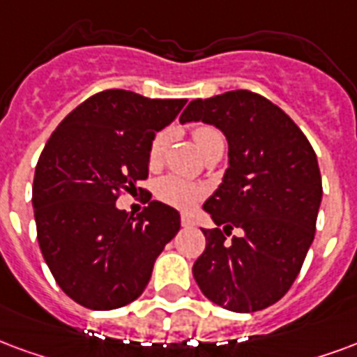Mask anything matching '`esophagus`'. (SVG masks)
I'll use <instances>...</instances> for the list:
<instances>
[{
  "mask_svg": "<svg viewBox=\"0 0 357 357\" xmlns=\"http://www.w3.org/2000/svg\"><path fill=\"white\" fill-rule=\"evenodd\" d=\"M181 225L183 227H191L192 225V219L189 215H181Z\"/></svg>",
  "mask_w": 357,
  "mask_h": 357,
  "instance_id": "34e87169",
  "label": "esophagus"
}]
</instances>
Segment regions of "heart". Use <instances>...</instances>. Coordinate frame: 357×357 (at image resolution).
I'll return each instance as SVG.
<instances>
[{"mask_svg":"<svg viewBox=\"0 0 357 357\" xmlns=\"http://www.w3.org/2000/svg\"><path fill=\"white\" fill-rule=\"evenodd\" d=\"M192 138H195V144L199 145V149L202 153L221 138L213 126H197L192 130ZM165 145L166 138L165 134H157L155 138L151 139L149 144V149H147V165L151 168H157L162 162L165 158ZM155 195L160 202H165L168 206H174L178 210H191L192 206H197L204 197V189L195 183V181H189V179L179 178V176H165L157 181L155 185Z\"/></svg>","mask_w":357,"mask_h":357,"instance_id":"heart-1","label":"heart"}]
</instances>
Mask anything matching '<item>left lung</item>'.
<instances>
[{"mask_svg":"<svg viewBox=\"0 0 357 357\" xmlns=\"http://www.w3.org/2000/svg\"><path fill=\"white\" fill-rule=\"evenodd\" d=\"M218 126L229 142L223 183L204 202L215 229L192 265L200 291L232 312H257L287 293L316 232L321 176L291 117L252 91L192 100L179 123ZM232 228H240L231 241Z\"/></svg>","mask_w":357,"mask_h":357,"instance_id":"1","label":"left lung"}]
</instances>
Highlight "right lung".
Listing matches in <instances>:
<instances>
[{
    "label": "right lung",
    "mask_w": 357,
    "mask_h": 357,
    "mask_svg": "<svg viewBox=\"0 0 357 357\" xmlns=\"http://www.w3.org/2000/svg\"><path fill=\"white\" fill-rule=\"evenodd\" d=\"M187 100L123 89L86 98L56 126L36 166L31 204L38 242L62 291L91 310H113L144 293L153 265L179 231V213L151 200L132 218L123 192L147 178V149Z\"/></svg>",
    "instance_id": "obj_1"
}]
</instances>
